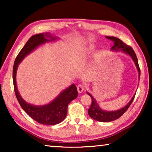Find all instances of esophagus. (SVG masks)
Wrapping results in <instances>:
<instances>
[{"label": "esophagus", "mask_w": 152, "mask_h": 152, "mask_svg": "<svg viewBox=\"0 0 152 152\" xmlns=\"http://www.w3.org/2000/svg\"><path fill=\"white\" fill-rule=\"evenodd\" d=\"M77 90H78V92L79 93H82L84 90V86L82 85V84H79V85L77 86Z\"/></svg>", "instance_id": "esophagus-1"}]
</instances>
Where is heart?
Wrapping results in <instances>:
<instances>
[{
  "label": "heart",
  "instance_id": "b5f03b06",
  "mask_svg": "<svg viewBox=\"0 0 152 152\" xmlns=\"http://www.w3.org/2000/svg\"><path fill=\"white\" fill-rule=\"evenodd\" d=\"M94 50V45H89L88 48L84 49V50L82 51V52L79 53L78 56H77V58H78V60H82V58L87 57V56H90L92 52H93Z\"/></svg>",
  "mask_w": 152,
  "mask_h": 152
}]
</instances>
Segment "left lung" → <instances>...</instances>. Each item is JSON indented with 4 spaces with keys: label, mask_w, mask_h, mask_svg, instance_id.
Instances as JSON below:
<instances>
[{
    "label": "left lung",
    "mask_w": 152,
    "mask_h": 152,
    "mask_svg": "<svg viewBox=\"0 0 152 152\" xmlns=\"http://www.w3.org/2000/svg\"><path fill=\"white\" fill-rule=\"evenodd\" d=\"M106 38L111 40L112 42L114 43L113 46L111 48L110 50L115 51H122V52L126 53V54L129 56L134 62L135 65L137 68V70L138 71V75L139 78H140V69L139 67L138 61L137 56L135 55V51H133V49L127 45H126L125 43H123L121 40L118 39L117 37H110V36H106ZM90 96L91 97L92 99V104L91 107L89 108L88 110V113L89 116L92 119L98 121L100 122H110L113 121H115L117 119H119L120 117H121L122 115L124 114L125 112L128 109V108L129 107L131 104L132 103V102L134 99L135 94L133 95L132 99L130 100L129 102L125 105V107H122L121 109H119L116 110H111V111H107V110H104L102 109L101 107L99 106L96 99H94V97L92 95L87 92Z\"/></svg>",
    "instance_id": "1"
}]
</instances>
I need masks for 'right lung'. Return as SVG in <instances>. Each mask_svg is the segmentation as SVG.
<instances>
[{"instance_id": "right-lung-1", "label": "right lung", "mask_w": 152, "mask_h": 152, "mask_svg": "<svg viewBox=\"0 0 152 152\" xmlns=\"http://www.w3.org/2000/svg\"><path fill=\"white\" fill-rule=\"evenodd\" d=\"M58 38L51 35L50 33H42L33 35L25 43L15 59L12 78L16 97L20 107L24 111L37 123L46 125H56L63 121L66 117L68 106L70 102L78 96V91L75 84H72L68 88L64 90L58 96L50 103L44 105H33L27 102L18 91L16 75L19 64L22 60L34 51L36 48L46 43L54 42Z\"/></svg>"}]
</instances>
